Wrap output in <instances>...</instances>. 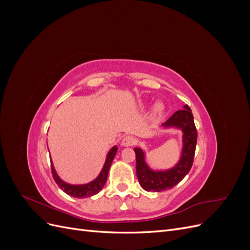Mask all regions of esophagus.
Segmentation results:
<instances>
[{"mask_svg":"<svg viewBox=\"0 0 250 250\" xmlns=\"http://www.w3.org/2000/svg\"><path fill=\"white\" fill-rule=\"evenodd\" d=\"M135 144V139L132 137V135H126V137L122 141V145L125 147L128 146H132Z\"/></svg>","mask_w":250,"mask_h":250,"instance_id":"obj_1","label":"esophagus"}]
</instances>
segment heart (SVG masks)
<instances>
[{
  "label": "heart",
  "mask_w": 250,
  "mask_h": 250,
  "mask_svg": "<svg viewBox=\"0 0 250 250\" xmlns=\"http://www.w3.org/2000/svg\"><path fill=\"white\" fill-rule=\"evenodd\" d=\"M155 109H156L157 111H162V110H163V105H162V104H157L156 106H155Z\"/></svg>",
  "instance_id": "heart-1"
}]
</instances>
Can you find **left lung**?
<instances>
[{
    "instance_id": "obj_1",
    "label": "left lung",
    "mask_w": 250,
    "mask_h": 250,
    "mask_svg": "<svg viewBox=\"0 0 250 250\" xmlns=\"http://www.w3.org/2000/svg\"><path fill=\"white\" fill-rule=\"evenodd\" d=\"M164 126L180 128L184 132V149L179 163L168 171H152L145 163L144 152L140 148H134L137 158V175L141 187L146 191L162 192L169 190L179 184L190 172L197 144V129L194 123V117L188 105L185 109H179L166 121Z\"/></svg>"
}]
</instances>
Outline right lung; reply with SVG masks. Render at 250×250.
I'll use <instances>...</instances> for the list:
<instances>
[{"instance_id": "1", "label": "right lung", "mask_w": 250, "mask_h": 250, "mask_svg": "<svg viewBox=\"0 0 250 250\" xmlns=\"http://www.w3.org/2000/svg\"><path fill=\"white\" fill-rule=\"evenodd\" d=\"M117 151H118V148L116 146L109 151L107 154V157H106V162H105L104 167H103L101 173L99 174V176H98L95 180H93L92 183H89L87 185L72 186L69 184H65L64 181H62L58 177L54 167H53V164L51 163V171H52L53 178H54L55 183L58 185V187L62 188L64 193L72 196V197L85 198V197H89V196L96 195L97 193H99L102 190L105 183H106L110 165L113 161V157H115V155L117 153ZM50 161H51V158H50Z\"/></svg>"}]
</instances>
